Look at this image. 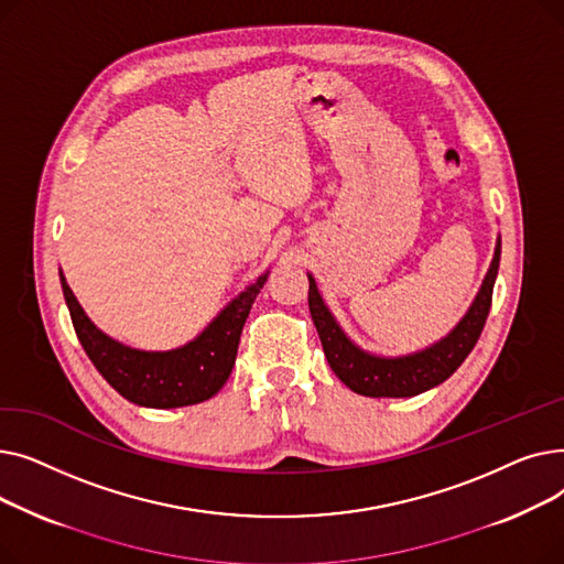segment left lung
<instances>
[{
  "label": "left lung",
  "mask_w": 564,
  "mask_h": 564,
  "mask_svg": "<svg viewBox=\"0 0 564 564\" xmlns=\"http://www.w3.org/2000/svg\"><path fill=\"white\" fill-rule=\"evenodd\" d=\"M498 262L500 242L496 247L491 267L478 297L473 302L466 317L457 324V329L448 338L432 345L430 349L402 359H379L372 357V354L361 351L357 345H351L347 336L340 332L332 313L327 311V306H324L315 281L308 279V308L322 340L324 357H327L336 377L354 393L370 398H411L434 389L441 381H446L462 366L470 349L476 347L485 329V322L491 308Z\"/></svg>",
  "instance_id": "1"
}]
</instances>
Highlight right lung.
Segmentation results:
<instances>
[{
    "label": "right lung",
    "mask_w": 564,
    "mask_h": 564,
    "mask_svg": "<svg viewBox=\"0 0 564 564\" xmlns=\"http://www.w3.org/2000/svg\"><path fill=\"white\" fill-rule=\"evenodd\" d=\"M264 281L267 274L226 306L196 340L173 351H139L107 338L84 315L64 276L62 288L75 334L98 372L134 404L173 409L210 400L224 387L235 366L247 315Z\"/></svg>",
    "instance_id": "right-lung-1"
}]
</instances>
